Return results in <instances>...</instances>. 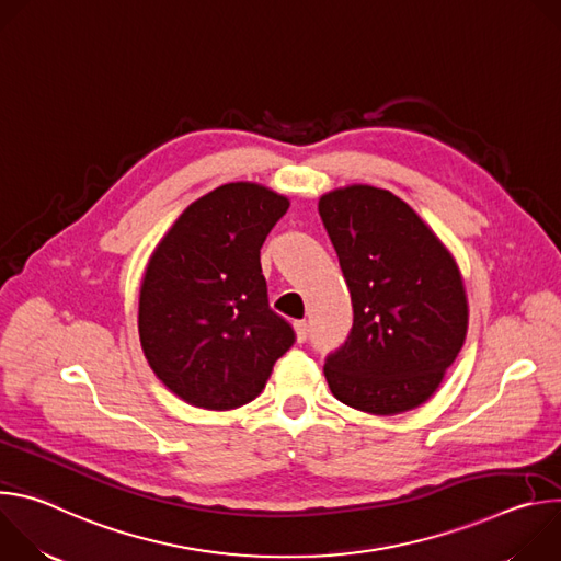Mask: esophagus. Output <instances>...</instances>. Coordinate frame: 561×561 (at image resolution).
Wrapping results in <instances>:
<instances>
[{"label": "esophagus", "instance_id": "1", "mask_svg": "<svg viewBox=\"0 0 561 561\" xmlns=\"http://www.w3.org/2000/svg\"><path fill=\"white\" fill-rule=\"evenodd\" d=\"M295 335H297V342H306L308 340V324L306 322H295Z\"/></svg>", "mask_w": 561, "mask_h": 561}]
</instances>
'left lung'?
<instances>
[{
	"mask_svg": "<svg viewBox=\"0 0 561 561\" xmlns=\"http://www.w3.org/2000/svg\"><path fill=\"white\" fill-rule=\"evenodd\" d=\"M353 301V329L327 357L342 404L397 415L437 390L459 355L468 301L439 237L390 191L353 184L319 199Z\"/></svg>",
	"mask_w": 561,
	"mask_h": 561,
	"instance_id": "left-lung-1",
	"label": "left lung"
}]
</instances>
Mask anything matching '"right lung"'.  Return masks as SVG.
Returning <instances> with one entry per match:
<instances>
[{
    "label": "right lung",
    "instance_id": "add662e5",
    "mask_svg": "<svg viewBox=\"0 0 561 561\" xmlns=\"http://www.w3.org/2000/svg\"><path fill=\"white\" fill-rule=\"evenodd\" d=\"M290 202L251 182L193 202L157 244L139 290V342L184 402L228 411L262 392L295 331L268 306L260 249Z\"/></svg>",
    "mask_w": 561,
    "mask_h": 561
}]
</instances>
